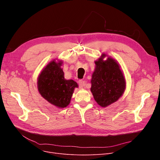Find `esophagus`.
I'll list each match as a JSON object with an SVG mask.
<instances>
[{"instance_id":"esophagus-1","label":"esophagus","mask_w":160,"mask_h":160,"mask_svg":"<svg viewBox=\"0 0 160 160\" xmlns=\"http://www.w3.org/2000/svg\"><path fill=\"white\" fill-rule=\"evenodd\" d=\"M78 84H79V87L80 88H82L83 87H85L86 82L84 80H79L78 81Z\"/></svg>"}]
</instances>
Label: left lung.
<instances>
[{
	"mask_svg": "<svg viewBox=\"0 0 160 160\" xmlns=\"http://www.w3.org/2000/svg\"><path fill=\"white\" fill-rule=\"evenodd\" d=\"M105 56L103 54L95 62L96 67L91 81V91L102 107L116 102L125 89V80L119 64L111 58L104 61Z\"/></svg>",
	"mask_w": 160,
	"mask_h": 160,
	"instance_id": "1",
	"label": "left lung"
}]
</instances>
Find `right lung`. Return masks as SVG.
Returning <instances> with one entry per match:
<instances>
[{"instance_id":"add662e5","label":"right lung","mask_w":160,"mask_h":160,"mask_svg":"<svg viewBox=\"0 0 160 160\" xmlns=\"http://www.w3.org/2000/svg\"><path fill=\"white\" fill-rule=\"evenodd\" d=\"M62 62L52 61L41 72L38 78V86L41 95L48 102L58 108H65L71 102V97L77 83L64 78L61 69Z\"/></svg>"}]
</instances>
